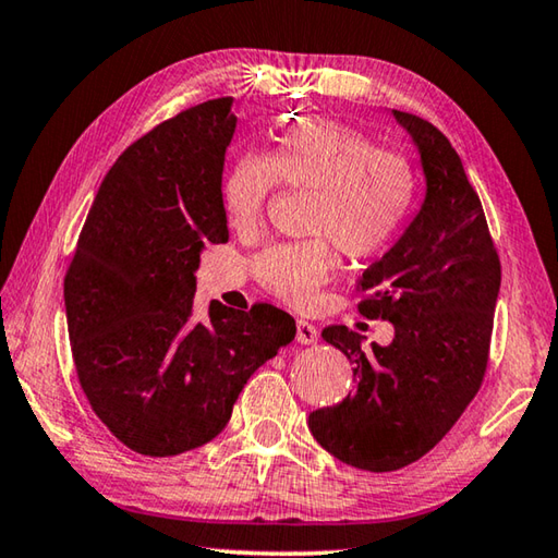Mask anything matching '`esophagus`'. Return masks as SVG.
<instances>
[{"label": "esophagus", "instance_id": "obj_1", "mask_svg": "<svg viewBox=\"0 0 558 558\" xmlns=\"http://www.w3.org/2000/svg\"><path fill=\"white\" fill-rule=\"evenodd\" d=\"M317 327L305 323V319H298V332H295V339L300 344H315L317 342Z\"/></svg>", "mask_w": 558, "mask_h": 558}]
</instances>
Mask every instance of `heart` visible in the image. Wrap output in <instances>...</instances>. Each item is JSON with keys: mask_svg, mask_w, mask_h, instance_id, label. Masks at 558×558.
Masks as SVG:
<instances>
[{"mask_svg": "<svg viewBox=\"0 0 558 558\" xmlns=\"http://www.w3.org/2000/svg\"><path fill=\"white\" fill-rule=\"evenodd\" d=\"M278 184L315 189L310 226L354 258L384 251L415 199V174L401 155L379 149L364 132L319 118L292 122L268 157L245 155L231 167L221 199L235 231L256 229ZM329 239L270 245L256 258L258 280L290 305H315L317 290L337 266Z\"/></svg>", "mask_w": 558, "mask_h": 558, "instance_id": "obj_1", "label": "heart"}]
</instances>
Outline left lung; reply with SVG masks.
Returning a JSON list of instances; mask_svg holds the SVG:
<instances>
[{
  "label": "left lung",
  "mask_w": 558,
  "mask_h": 558,
  "mask_svg": "<svg viewBox=\"0 0 558 558\" xmlns=\"http://www.w3.org/2000/svg\"><path fill=\"white\" fill-rule=\"evenodd\" d=\"M411 132L426 199L381 260L364 270L359 313L393 325L389 347H362L344 325L325 342L354 364L356 389L310 413V430L347 465L391 472L426 456L483 386L502 268L480 196L450 140L428 120L393 110Z\"/></svg>",
  "instance_id": "left-lung-1"
}]
</instances>
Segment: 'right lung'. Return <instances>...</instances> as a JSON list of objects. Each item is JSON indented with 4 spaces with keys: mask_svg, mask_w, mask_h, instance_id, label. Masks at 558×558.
Here are the masks:
<instances>
[{
    "mask_svg": "<svg viewBox=\"0 0 558 558\" xmlns=\"http://www.w3.org/2000/svg\"><path fill=\"white\" fill-rule=\"evenodd\" d=\"M233 98L186 108L135 140L93 202L65 270L75 374L122 446L149 458L219 436L251 374L295 339V319L256 302L194 323V270L229 241L221 174Z\"/></svg>",
    "mask_w": 558,
    "mask_h": 558,
    "instance_id": "add662e5",
    "label": "right lung"
}]
</instances>
